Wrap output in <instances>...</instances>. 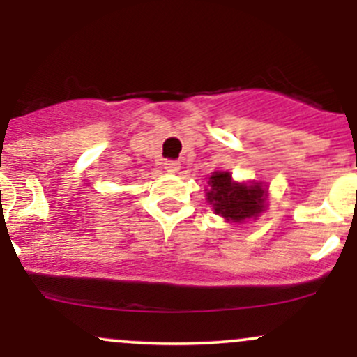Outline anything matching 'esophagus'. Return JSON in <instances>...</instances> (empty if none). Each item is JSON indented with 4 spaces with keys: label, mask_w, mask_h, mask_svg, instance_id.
Masks as SVG:
<instances>
[{
    "label": "esophagus",
    "mask_w": 357,
    "mask_h": 357,
    "mask_svg": "<svg viewBox=\"0 0 357 357\" xmlns=\"http://www.w3.org/2000/svg\"><path fill=\"white\" fill-rule=\"evenodd\" d=\"M165 169L169 174H176L179 169H181V165H179L178 161H166L165 162Z\"/></svg>",
    "instance_id": "34e87169"
}]
</instances>
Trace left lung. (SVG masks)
Listing matches in <instances>:
<instances>
[{"instance_id":"obj_1","label":"left lung","mask_w":357,"mask_h":357,"mask_svg":"<svg viewBox=\"0 0 357 357\" xmlns=\"http://www.w3.org/2000/svg\"><path fill=\"white\" fill-rule=\"evenodd\" d=\"M206 203L227 223L257 220L268 206V186L261 181H235L230 171H213L208 179Z\"/></svg>"}]
</instances>
